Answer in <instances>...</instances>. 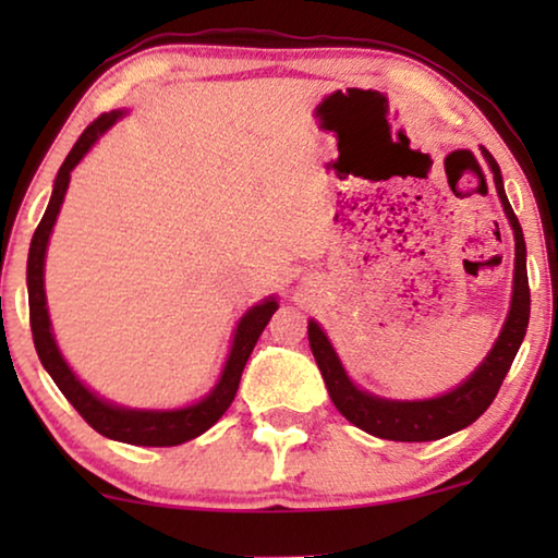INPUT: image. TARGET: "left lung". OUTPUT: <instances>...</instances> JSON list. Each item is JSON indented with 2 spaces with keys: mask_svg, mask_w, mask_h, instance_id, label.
<instances>
[{
  "mask_svg": "<svg viewBox=\"0 0 558 558\" xmlns=\"http://www.w3.org/2000/svg\"><path fill=\"white\" fill-rule=\"evenodd\" d=\"M480 149H483L485 162L490 167L495 190H498L500 205L502 210H506V218L510 228H513L515 239V269L510 310L506 323L500 327L498 340H495L493 348L487 350L485 361L480 363L460 386H454L452 391L441 396H434V399H384V396L365 391V388L357 386L355 380L348 376L338 353H335L330 338H327L325 330L315 323V319H310L307 325L312 355H315L317 368L323 373L335 409H338L350 424L373 434V437L391 441H434L470 426L475 418L485 414V409L490 407L495 396H498L502 378L508 376L518 348H521V342L525 338V327H529L531 317V292L529 271H525L523 228L518 223L515 213L508 203L498 162H495V157L485 147Z\"/></svg>",
  "mask_w": 558,
  "mask_h": 558,
  "instance_id": "1",
  "label": "left lung"
}]
</instances>
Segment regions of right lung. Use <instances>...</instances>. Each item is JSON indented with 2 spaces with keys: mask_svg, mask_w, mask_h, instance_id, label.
Instances as JSON below:
<instances>
[{
  "mask_svg": "<svg viewBox=\"0 0 558 558\" xmlns=\"http://www.w3.org/2000/svg\"><path fill=\"white\" fill-rule=\"evenodd\" d=\"M126 111L117 109L109 113H101L86 132L78 136V142L73 144V149L68 151L65 162L60 165L58 178L52 182V195L45 216L37 226L29 243V256H27V300H29V327H33V340L35 350L40 355L43 368L50 373V378L56 380V386L63 391L68 401L73 403V409L94 426L98 434L109 437L113 441H126V445L136 447H174L182 441H190L201 437L203 432H208L220 416L226 414L228 407L233 403V396L239 391L241 373L246 368V361L254 350L258 335L264 332L266 323H269L274 312H277L279 302L277 296H266L254 307L243 312L233 330L231 350H228L226 365L220 371L218 384L203 396L201 401L187 403L180 409H132L121 407V403L106 401L104 396L83 384L75 376L71 365L60 353L56 335H52V323L48 312V296H45V256H48V243L52 235V226H56L60 205L68 193V182H71V172L78 167L83 157L88 155L90 147L117 124L119 119H124Z\"/></svg>",
  "mask_w": 558,
  "mask_h": 558,
  "instance_id": "add662e5",
  "label": "right lung"
}]
</instances>
